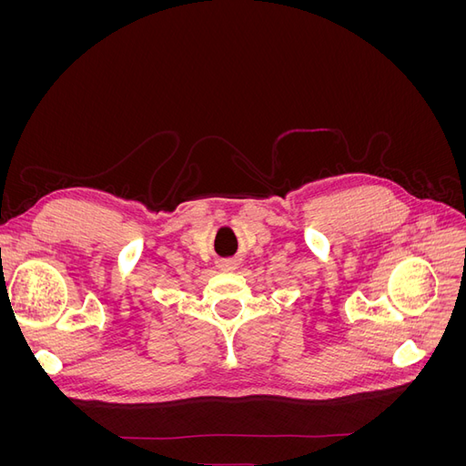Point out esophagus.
<instances>
[{"mask_svg":"<svg viewBox=\"0 0 466 466\" xmlns=\"http://www.w3.org/2000/svg\"><path fill=\"white\" fill-rule=\"evenodd\" d=\"M219 268H221V272H235L238 268V262L235 258H228V260L219 262Z\"/></svg>","mask_w":466,"mask_h":466,"instance_id":"obj_1","label":"esophagus"}]
</instances>
